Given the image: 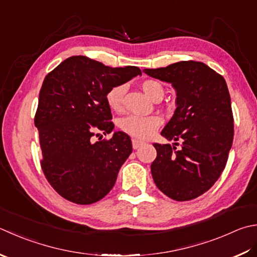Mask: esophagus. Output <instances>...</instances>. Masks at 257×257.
Wrapping results in <instances>:
<instances>
[{
	"label": "esophagus",
	"mask_w": 257,
	"mask_h": 257,
	"mask_svg": "<svg viewBox=\"0 0 257 257\" xmlns=\"http://www.w3.org/2000/svg\"><path fill=\"white\" fill-rule=\"evenodd\" d=\"M143 144V142H141V141H138V140H132V147H133V149L134 150H137V149H139L140 147H141V145Z\"/></svg>",
	"instance_id": "obj_1"
}]
</instances>
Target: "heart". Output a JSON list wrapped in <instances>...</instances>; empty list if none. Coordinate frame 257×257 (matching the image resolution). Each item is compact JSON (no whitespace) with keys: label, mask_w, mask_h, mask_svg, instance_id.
Returning a JSON list of instances; mask_svg holds the SVG:
<instances>
[{"label":"heart","mask_w":257,"mask_h":257,"mask_svg":"<svg viewBox=\"0 0 257 257\" xmlns=\"http://www.w3.org/2000/svg\"><path fill=\"white\" fill-rule=\"evenodd\" d=\"M141 87L145 94L153 100L161 99L164 95V87L157 79H145L141 83ZM126 90L125 85H116L112 87L106 94V103L113 112L119 113L123 110L124 94ZM162 118L159 115H131L120 120L119 126L123 132L135 139L144 140L151 137L156 130L161 126Z\"/></svg>","instance_id":"obj_1"}]
</instances>
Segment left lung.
<instances>
[{"mask_svg":"<svg viewBox=\"0 0 257 257\" xmlns=\"http://www.w3.org/2000/svg\"><path fill=\"white\" fill-rule=\"evenodd\" d=\"M143 71L177 90L176 112L161 134L181 141V148L153 144L154 183L173 200H192L215 185L228 160L234 117L227 84L218 72L195 60Z\"/></svg>","mask_w":257,"mask_h":257,"instance_id":"8db88e82","label":"left lung"}]
</instances>
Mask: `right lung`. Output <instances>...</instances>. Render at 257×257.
Segmentation results:
<instances>
[{
  "mask_svg": "<svg viewBox=\"0 0 257 257\" xmlns=\"http://www.w3.org/2000/svg\"><path fill=\"white\" fill-rule=\"evenodd\" d=\"M141 74L135 66L112 68L86 56H72L46 76L35 125L42 172L62 198L90 205L112 190L132 142L124 132L95 143L93 137L114 130L107 91Z\"/></svg>",
  "mask_w": 257,
  "mask_h": 257,
  "instance_id": "obj_1",
  "label": "right lung"
}]
</instances>
